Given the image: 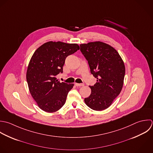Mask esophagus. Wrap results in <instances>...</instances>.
Masks as SVG:
<instances>
[{
  "mask_svg": "<svg viewBox=\"0 0 153 153\" xmlns=\"http://www.w3.org/2000/svg\"><path fill=\"white\" fill-rule=\"evenodd\" d=\"M75 85H76V86H78V87H81V86H84V85H83V84H81V83H75Z\"/></svg>",
  "mask_w": 153,
  "mask_h": 153,
  "instance_id": "esophagus-1",
  "label": "esophagus"
}]
</instances>
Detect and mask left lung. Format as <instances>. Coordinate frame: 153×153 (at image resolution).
I'll use <instances>...</instances> for the list:
<instances>
[{
  "label": "left lung",
  "mask_w": 153,
  "mask_h": 153,
  "mask_svg": "<svg viewBox=\"0 0 153 153\" xmlns=\"http://www.w3.org/2000/svg\"><path fill=\"white\" fill-rule=\"evenodd\" d=\"M80 46L91 73L97 78L94 86H89L91 94L85 98V102L94 110H104L111 105L122 89L124 62L118 52L105 43L96 41L80 44Z\"/></svg>",
  "instance_id": "obj_1"
}]
</instances>
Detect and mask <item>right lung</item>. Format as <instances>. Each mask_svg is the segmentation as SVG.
Masks as SVG:
<instances>
[{
	"instance_id": "1",
	"label": "right lung",
	"mask_w": 153,
	"mask_h": 153,
	"mask_svg": "<svg viewBox=\"0 0 153 153\" xmlns=\"http://www.w3.org/2000/svg\"><path fill=\"white\" fill-rule=\"evenodd\" d=\"M79 49L76 43L49 41L32 55L27 67V82L32 97L44 111L53 113L64 105L74 84L60 83L56 76L63 72L66 57Z\"/></svg>"
}]
</instances>
